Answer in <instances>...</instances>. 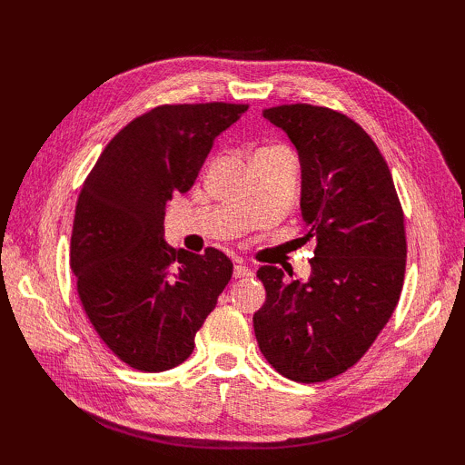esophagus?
Instances as JSON below:
<instances>
[{"label":"esophagus","instance_id":"1","mask_svg":"<svg viewBox=\"0 0 465 465\" xmlns=\"http://www.w3.org/2000/svg\"><path fill=\"white\" fill-rule=\"evenodd\" d=\"M253 272L250 268H245V265H235L233 268V278L243 280V278H252Z\"/></svg>","mask_w":465,"mask_h":465}]
</instances>
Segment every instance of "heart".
Returning a JSON list of instances; mask_svg holds the SVG:
<instances>
[{
	"label": "heart",
	"instance_id": "obj_1",
	"mask_svg": "<svg viewBox=\"0 0 465 465\" xmlns=\"http://www.w3.org/2000/svg\"><path fill=\"white\" fill-rule=\"evenodd\" d=\"M273 150H282V147H262L260 152H273Z\"/></svg>",
	"mask_w": 465,
	"mask_h": 465
}]
</instances>
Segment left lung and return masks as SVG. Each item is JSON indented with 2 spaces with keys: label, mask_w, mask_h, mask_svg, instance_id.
I'll return each instance as SVG.
<instances>
[{
  "label": "left lung",
  "mask_w": 465,
  "mask_h": 465,
  "mask_svg": "<svg viewBox=\"0 0 465 465\" xmlns=\"http://www.w3.org/2000/svg\"><path fill=\"white\" fill-rule=\"evenodd\" d=\"M295 145L302 217L315 240L308 282L263 265L265 303L253 313L263 358L283 378L315 383L350 370L400 302L406 227L390 167L348 115L292 104L263 110Z\"/></svg>",
  "instance_id": "8db88e82"
}]
</instances>
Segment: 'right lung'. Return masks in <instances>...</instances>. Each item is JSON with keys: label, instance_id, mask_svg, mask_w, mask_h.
Segmentation results:
<instances>
[{"label": "right lung", "instance_id": "obj_1", "mask_svg": "<svg viewBox=\"0 0 465 465\" xmlns=\"http://www.w3.org/2000/svg\"><path fill=\"white\" fill-rule=\"evenodd\" d=\"M248 105L177 104L135 117L105 145L77 197L72 270L87 320L117 358L165 371L190 358L195 333L232 280L220 250L163 240L165 205L185 193L213 140Z\"/></svg>", "mask_w": 465, "mask_h": 465}]
</instances>
